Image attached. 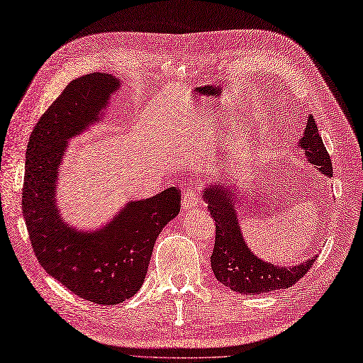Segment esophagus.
Listing matches in <instances>:
<instances>
[{"label": "esophagus", "mask_w": 363, "mask_h": 363, "mask_svg": "<svg viewBox=\"0 0 363 363\" xmlns=\"http://www.w3.org/2000/svg\"><path fill=\"white\" fill-rule=\"evenodd\" d=\"M200 203V196L197 193V190L194 186L189 185L186 186V190L184 193V199H182V208L184 209H191L196 208Z\"/></svg>", "instance_id": "esophagus-1"}]
</instances>
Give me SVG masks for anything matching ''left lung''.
<instances>
[{
  "label": "left lung",
  "mask_w": 363,
  "mask_h": 363,
  "mask_svg": "<svg viewBox=\"0 0 363 363\" xmlns=\"http://www.w3.org/2000/svg\"><path fill=\"white\" fill-rule=\"evenodd\" d=\"M299 146L305 151L310 163L317 166L326 177H332L330 155L320 138L313 116L308 118ZM203 197L211 217L216 220V245L211 256V267L216 278L225 287L244 294H262L289 289L311 269L315 257L296 266L284 267L266 263L250 251L238 224L232 182H216L209 189H205Z\"/></svg>",
  "instance_id": "left-lung-1"
}]
</instances>
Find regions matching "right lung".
Masks as SVG:
<instances>
[{
	"label": "right lung",
	"instance_id": "right-lung-1",
	"mask_svg": "<svg viewBox=\"0 0 363 363\" xmlns=\"http://www.w3.org/2000/svg\"><path fill=\"white\" fill-rule=\"evenodd\" d=\"M119 85L106 73H89L67 85L31 133L22 189V212L37 260L64 287L99 305H116L139 291L155 239L181 209V191L170 186L130 202L99 232L74 230L58 216L57 169L65 142L99 121Z\"/></svg>",
	"mask_w": 363,
	"mask_h": 363
}]
</instances>
